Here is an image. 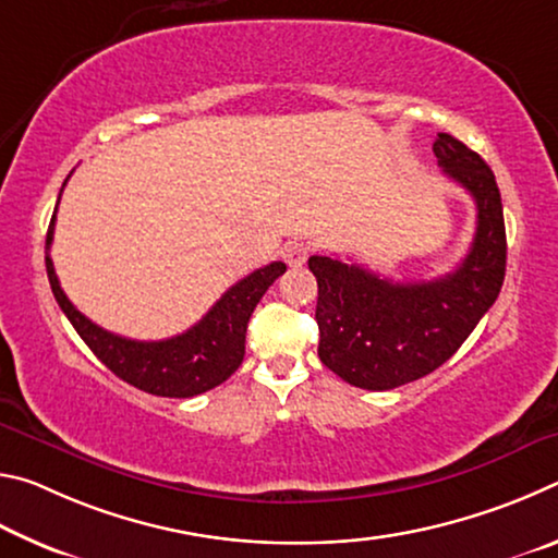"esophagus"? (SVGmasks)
Here are the masks:
<instances>
[{"label": "esophagus", "instance_id": "obj_1", "mask_svg": "<svg viewBox=\"0 0 558 558\" xmlns=\"http://www.w3.org/2000/svg\"><path fill=\"white\" fill-rule=\"evenodd\" d=\"M307 256H310V245L302 241H290V243H286V248H282V258H286L288 266L298 268L307 260Z\"/></svg>", "mask_w": 558, "mask_h": 558}]
</instances>
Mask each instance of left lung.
<instances>
[{
  "label": "left lung",
  "instance_id": "left-lung-1",
  "mask_svg": "<svg viewBox=\"0 0 558 558\" xmlns=\"http://www.w3.org/2000/svg\"><path fill=\"white\" fill-rule=\"evenodd\" d=\"M433 153L477 206L475 239L456 270L423 282H393L359 263L307 260L317 278V354L359 389L389 391L436 372L502 290L507 235L493 169L448 132H438Z\"/></svg>",
  "mask_w": 558,
  "mask_h": 558
}]
</instances>
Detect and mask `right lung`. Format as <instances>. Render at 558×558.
Wrapping results in <instances>:
<instances>
[{
    "label": "right lung",
    "mask_w": 558,
    "mask_h": 558,
    "mask_svg": "<svg viewBox=\"0 0 558 558\" xmlns=\"http://www.w3.org/2000/svg\"><path fill=\"white\" fill-rule=\"evenodd\" d=\"M53 226L56 211L51 216L49 233H46V272H49L53 298L63 310V315L69 317L75 332L81 335L83 342L90 347V352L112 374L140 391L167 396V399H192V396H199L223 384L239 369L245 354V329H248L253 310H256L272 282L286 272V263L280 260L253 270L251 276H245L226 290L209 313L194 327H189L186 332L159 339V342H137V339L112 335L108 329L90 323L65 298L49 256Z\"/></svg>",
    "instance_id": "add662e5"
}]
</instances>
